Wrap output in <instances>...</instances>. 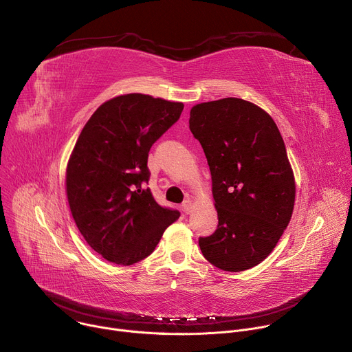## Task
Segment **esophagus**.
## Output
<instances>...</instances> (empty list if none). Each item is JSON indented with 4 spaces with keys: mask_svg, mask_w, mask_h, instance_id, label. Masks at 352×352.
<instances>
[{
    "mask_svg": "<svg viewBox=\"0 0 352 352\" xmlns=\"http://www.w3.org/2000/svg\"><path fill=\"white\" fill-rule=\"evenodd\" d=\"M190 210H192V202H190V200H185V202L182 204V212L185 214H189Z\"/></svg>",
    "mask_w": 352,
    "mask_h": 352,
    "instance_id": "1",
    "label": "esophagus"
}]
</instances>
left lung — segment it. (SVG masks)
Here are the masks:
<instances>
[{
  "label": "left lung",
  "instance_id": "obj_1",
  "mask_svg": "<svg viewBox=\"0 0 352 352\" xmlns=\"http://www.w3.org/2000/svg\"><path fill=\"white\" fill-rule=\"evenodd\" d=\"M189 129L212 174L217 230L199 238L204 256L226 272L262 263L287 228L295 179L281 133L256 104L227 97L192 107Z\"/></svg>",
  "mask_w": 352,
  "mask_h": 352
}]
</instances>
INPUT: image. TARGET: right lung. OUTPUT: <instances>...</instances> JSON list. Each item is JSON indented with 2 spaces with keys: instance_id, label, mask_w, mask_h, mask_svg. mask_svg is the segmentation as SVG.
Wrapping results in <instances>:
<instances>
[{
  "instance_id": "1",
  "label": "right lung",
  "mask_w": 352,
  "mask_h": 352,
  "mask_svg": "<svg viewBox=\"0 0 352 352\" xmlns=\"http://www.w3.org/2000/svg\"><path fill=\"white\" fill-rule=\"evenodd\" d=\"M182 110V103L148 94L117 96L93 113L75 143L65 178L69 209L89 246L109 262L144 259L179 217L143 182L150 147Z\"/></svg>"
}]
</instances>
